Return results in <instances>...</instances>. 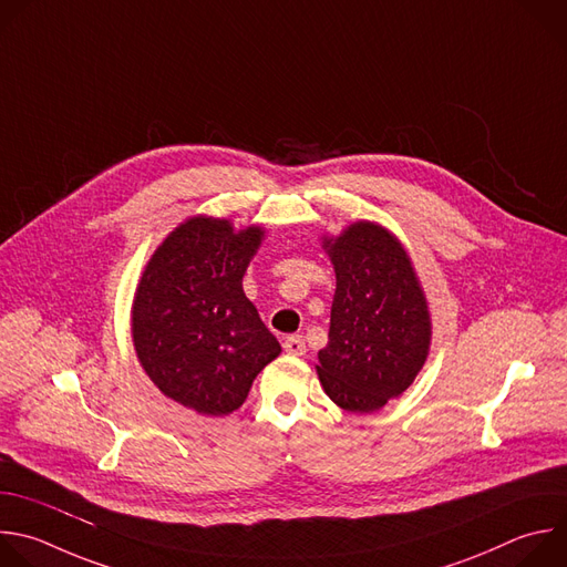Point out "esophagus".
<instances>
[{
    "mask_svg": "<svg viewBox=\"0 0 567 567\" xmlns=\"http://www.w3.org/2000/svg\"><path fill=\"white\" fill-rule=\"evenodd\" d=\"M284 351H286L288 355H303V353H306L303 337H301V334H288V337L284 339Z\"/></svg>",
    "mask_w": 567,
    "mask_h": 567,
    "instance_id": "34e87169",
    "label": "esophagus"
}]
</instances>
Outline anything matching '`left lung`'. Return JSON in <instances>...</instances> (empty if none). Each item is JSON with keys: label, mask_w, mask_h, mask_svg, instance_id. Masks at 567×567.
<instances>
[{"label": "left lung", "mask_w": 567, "mask_h": 567, "mask_svg": "<svg viewBox=\"0 0 567 567\" xmlns=\"http://www.w3.org/2000/svg\"><path fill=\"white\" fill-rule=\"evenodd\" d=\"M326 248L337 288L319 382L334 404L373 413L406 391L426 360V301L404 248L380 225L360 220Z\"/></svg>", "instance_id": "left-lung-1"}]
</instances>
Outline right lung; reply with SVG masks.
<instances>
[{
  "label": "right lung",
  "mask_w": 567,
  "mask_h": 567,
  "mask_svg": "<svg viewBox=\"0 0 567 567\" xmlns=\"http://www.w3.org/2000/svg\"><path fill=\"white\" fill-rule=\"evenodd\" d=\"M261 228L196 216L150 259L134 299V347L152 382L200 415L239 409L281 347L244 292Z\"/></svg>",
  "instance_id": "add662e5"
}]
</instances>
